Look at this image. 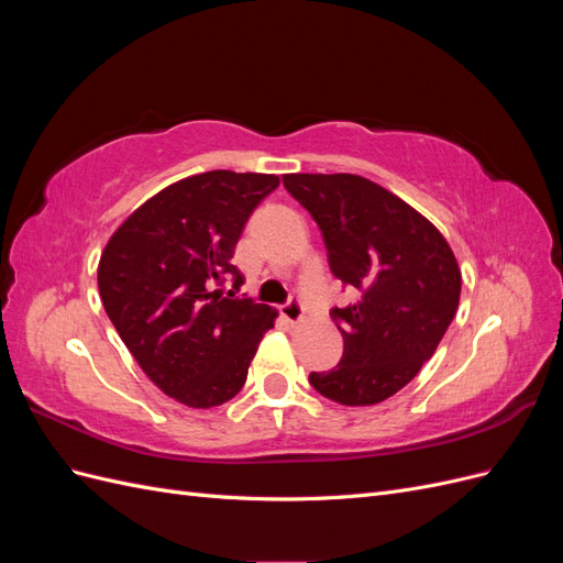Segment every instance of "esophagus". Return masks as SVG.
Returning <instances> with one entry per match:
<instances>
[{
  "label": "esophagus",
  "instance_id": "1",
  "mask_svg": "<svg viewBox=\"0 0 563 563\" xmlns=\"http://www.w3.org/2000/svg\"><path fill=\"white\" fill-rule=\"evenodd\" d=\"M282 317L288 323H300L305 319V308L298 298H291L286 305H282Z\"/></svg>",
  "mask_w": 563,
  "mask_h": 563
}]
</instances>
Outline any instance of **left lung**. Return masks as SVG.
I'll return each instance as SVG.
<instances>
[{
    "label": "left lung",
    "mask_w": 563,
    "mask_h": 563,
    "mask_svg": "<svg viewBox=\"0 0 563 563\" xmlns=\"http://www.w3.org/2000/svg\"><path fill=\"white\" fill-rule=\"evenodd\" d=\"M284 187L317 220L333 275L360 291L333 308L343 360L310 383L335 404H380L418 376L453 321L455 255L428 218L368 178L286 174Z\"/></svg>",
    "instance_id": "obj_1"
}]
</instances>
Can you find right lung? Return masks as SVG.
I'll list each match as a JSON object with an SVG mask.
<instances>
[{
  "label": "right lung",
  "mask_w": 563,
  "mask_h": 563,
  "mask_svg": "<svg viewBox=\"0 0 563 563\" xmlns=\"http://www.w3.org/2000/svg\"><path fill=\"white\" fill-rule=\"evenodd\" d=\"M275 174L207 172L141 203L100 253L98 291L119 338L164 395L190 408L230 401L246 383L277 310L223 298L253 209L275 190Z\"/></svg>",
  "instance_id": "1"
}]
</instances>
